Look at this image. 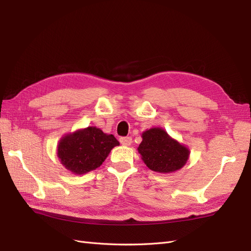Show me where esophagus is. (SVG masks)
<instances>
[{"label": "esophagus", "mask_w": 251, "mask_h": 251, "mask_svg": "<svg viewBox=\"0 0 251 251\" xmlns=\"http://www.w3.org/2000/svg\"><path fill=\"white\" fill-rule=\"evenodd\" d=\"M119 141L125 147H128V146H131V144H132V138L131 137H121L119 139Z\"/></svg>", "instance_id": "obj_1"}]
</instances>
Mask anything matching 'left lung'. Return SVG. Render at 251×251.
<instances>
[{
    "instance_id": "obj_1",
    "label": "left lung",
    "mask_w": 251,
    "mask_h": 251,
    "mask_svg": "<svg viewBox=\"0 0 251 251\" xmlns=\"http://www.w3.org/2000/svg\"><path fill=\"white\" fill-rule=\"evenodd\" d=\"M138 147L143 162L151 171L170 174L183 168L189 158V149L172 138L162 127H151L141 134Z\"/></svg>"
}]
</instances>
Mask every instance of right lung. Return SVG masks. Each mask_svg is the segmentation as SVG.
Returning a JSON list of instances; mask_svg holds the SVG:
<instances>
[{
	"mask_svg": "<svg viewBox=\"0 0 251 251\" xmlns=\"http://www.w3.org/2000/svg\"><path fill=\"white\" fill-rule=\"evenodd\" d=\"M117 146L119 142L113 135L88 126L64 135L57 144V157L66 170L83 175L100 168Z\"/></svg>",
	"mask_w": 251,
	"mask_h": 251,
	"instance_id": "add662e5",
	"label": "right lung"
}]
</instances>
